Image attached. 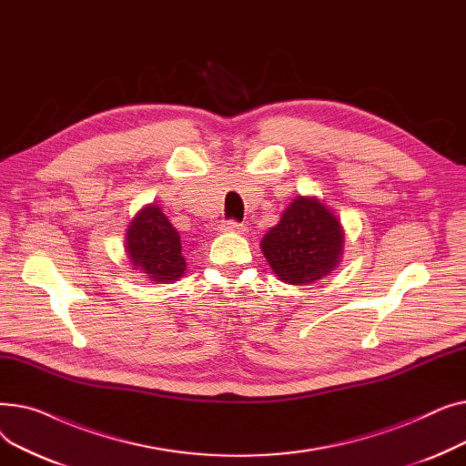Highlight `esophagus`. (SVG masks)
<instances>
[{"mask_svg":"<svg viewBox=\"0 0 466 466\" xmlns=\"http://www.w3.org/2000/svg\"><path fill=\"white\" fill-rule=\"evenodd\" d=\"M220 230L243 234V230H246V228H243V225L238 223V220H223V223H220Z\"/></svg>","mask_w":466,"mask_h":466,"instance_id":"esophagus-1","label":"esophagus"}]
</instances>
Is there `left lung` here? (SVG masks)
<instances>
[{"label": "left lung", "instance_id": "8db88e82", "mask_svg": "<svg viewBox=\"0 0 466 466\" xmlns=\"http://www.w3.org/2000/svg\"><path fill=\"white\" fill-rule=\"evenodd\" d=\"M338 217L317 198L299 196L260 241L264 258L289 285H309L332 274L344 253Z\"/></svg>", "mask_w": 466, "mask_h": 466}]
</instances>
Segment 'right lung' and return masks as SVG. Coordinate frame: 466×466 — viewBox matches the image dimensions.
Listing matches in <instances>:
<instances>
[{
	"instance_id": "add662e5",
	"label": "right lung",
	"mask_w": 466,
	"mask_h": 466,
	"mask_svg": "<svg viewBox=\"0 0 466 466\" xmlns=\"http://www.w3.org/2000/svg\"><path fill=\"white\" fill-rule=\"evenodd\" d=\"M125 249L134 270L149 281L167 283L185 274V257L177 228L169 223L158 206L143 208L128 225Z\"/></svg>"
}]
</instances>
